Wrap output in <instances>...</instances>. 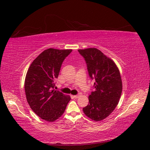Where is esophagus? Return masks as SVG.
I'll use <instances>...</instances> for the list:
<instances>
[{"mask_svg":"<svg viewBox=\"0 0 150 150\" xmlns=\"http://www.w3.org/2000/svg\"><path fill=\"white\" fill-rule=\"evenodd\" d=\"M80 96H81V94H79V95H74V96H73V97H74V98H78V97H79Z\"/></svg>","mask_w":150,"mask_h":150,"instance_id":"1","label":"esophagus"}]
</instances>
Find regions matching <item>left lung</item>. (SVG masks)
Here are the masks:
<instances>
[{
    "instance_id": "1",
    "label": "left lung",
    "mask_w": 150,
    "mask_h": 150,
    "mask_svg": "<svg viewBox=\"0 0 150 150\" xmlns=\"http://www.w3.org/2000/svg\"><path fill=\"white\" fill-rule=\"evenodd\" d=\"M87 64L88 75L95 81V91L88 96L83 112L92 120L100 121L115 110L120 99L122 83L115 63L96 48L78 50Z\"/></svg>"
}]
</instances>
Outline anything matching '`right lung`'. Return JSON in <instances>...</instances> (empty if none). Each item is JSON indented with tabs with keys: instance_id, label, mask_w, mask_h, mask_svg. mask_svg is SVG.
Returning a JSON list of instances; mask_svg holds the SVG:
<instances>
[{
	"instance_id": "add662e5",
	"label": "right lung",
	"mask_w": 150,
	"mask_h": 150,
	"mask_svg": "<svg viewBox=\"0 0 150 150\" xmlns=\"http://www.w3.org/2000/svg\"><path fill=\"white\" fill-rule=\"evenodd\" d=\"M71 52L45 50L33 61L27 71L24 83L27 101L32 110L45 121L59 118L71 100L69 96L54 90V87L62 63Z\"/></svg>"
}]
</instances>
